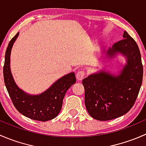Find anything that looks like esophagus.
Returning a JSON list of instances; mask_svg holds the SVG:
<instances>
[{
    "instance_id": "1",
    "label": "esophagus",
    "mask_w": 146,
    "mask_h": 146,
    "mask_svg": "<svg viewBox=\"0 0 146 146\" xmlns=\"http://www.w3.org/2000/svg\"><path fill=\"white\" fill-rule=\"evenodd\" d=\"M85 76V73L84 71H79L76 74V79L78 80H82Z\"/></svg>"
}]
</instances>
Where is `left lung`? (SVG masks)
Here are the masks:
<instances>
[{"label": "left lung", "mask_w": 146, "mask_h": 146, "mask_svg": "<svg viewBox=\"0 0 146 146\" xmlns=\"http://www.w3.org/2000/svg\"><path fill=\"white\" fill-rule=\"evenodd\" d=\"M123 38L101 56L110 60L119 54L123 56L126 64L118 73L102 69L82 80L85 107L97 120H111L126 114L134 104L141 87L143 68L139 48L125 31ZM103 58L100 60L104 61Z\"/></svg>", "instance_id": "left-lung-1"}]
</instances>
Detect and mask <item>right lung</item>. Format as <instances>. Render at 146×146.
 Wrapping results in <instances>:
<instances>
[{"mask_svg": "<svg viewBox=\"0 0 146 146\" xmlns=\"http://www.w3.org/2000/svg\"><path fill=\"white\" fill-rule=\"evenodd\" d=\"M19 32L10 40L7 47L3 66V77L12 102L17 111L29 119L41 121L51 120L57 117L61 110L66 92L76 83L75 73L60 78L42 93L30 95L20 89L15 82L10 70V54Z\"/></svg>", "mask_w": 146, "mask_h": 146, "instance_id": "1", "label": "right lung"}]
</instances>
